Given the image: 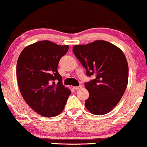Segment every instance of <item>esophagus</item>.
<instances>
[{"instance_id": "esophagus-1", "label": "esophagus", "mask_w": 147, "mask_h": 147, "mask_svg": "<svg viewBox=\"0 0 147 147\" xmlns=\"http://www.w3.org/2000/svg\"><path fill=\"white\" fill-rule=\"evenodd\" d=\"M82 88V86H74V88H75V90H78L80 89V88Z\"/></svg>"}]
</instances>
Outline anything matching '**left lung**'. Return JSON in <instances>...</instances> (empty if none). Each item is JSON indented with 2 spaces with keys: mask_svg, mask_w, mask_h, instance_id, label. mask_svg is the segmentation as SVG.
Listing matches in <instances>:
<instances>
[{
  "mask_svg": "<svg viewBox=\"0 0 147 147\" xmlns=\"http://www.w3.org/2000/svg\"><path fill=\"white\" fill-rule=\"evenodd\" d=\"M72 51L87 76L96 75L84 84L89 93L85 107L95 115L107 114L118 104L128 85V65L123 52L105 40L75 45Z\"/></svg>",
  "mask_w": 147,
  "mask_h": 147,
  "instance_id": "8db88e82",
  "label": "left lung"
}]
</instances>
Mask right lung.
Here are the masks:
<instances>
[{"mask_svg": "<svg viewBox=\"0 0 147 147\" xmlns=\"http://www.w3.org/2000/svg\"><path fill=\"white\" fill-rule=\"evenodd\" d=\"M68 49V45L43 40L26 47L19 56L17 78L22 97L32 109L43 117L60 114L71 93L63 85L57 70L61 58Z\"/></svg>", "mask_w": 147, "mask_h": 147, "instance_id": "1", "label": "right lung"}]
</instances>
